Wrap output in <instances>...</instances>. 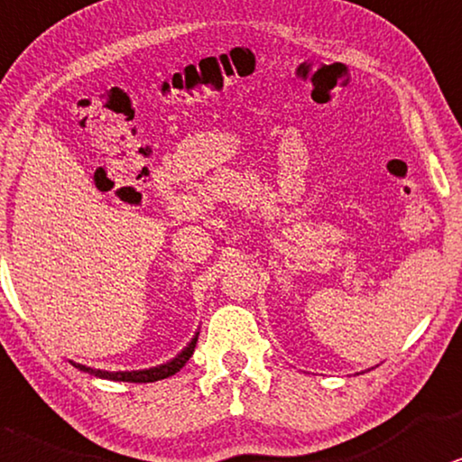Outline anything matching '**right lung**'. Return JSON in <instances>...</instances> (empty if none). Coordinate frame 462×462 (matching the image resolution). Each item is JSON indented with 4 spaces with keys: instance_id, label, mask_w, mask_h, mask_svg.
<instances>
[{
    "instance_id": "1",
    "label": "right lung",
    "mask_w": 462,
    "mask_h": 462,
    "mask_svg": "<svg viewBox=\"0 0 462 462\" xmlns=\"http://www.w3.org/2000/svg\"><path fill=\"white\" fill-rule=\"evenodd\" d=\"M196 341H198V332H196V337L188 343V347L180 349V352L174 356L172 360L163 362V365L151 366V369H143V371H102V369H91V366L79 365V362H72V365L76 366V369L91 373V375H96V377L110 379V382H132V383L160 382V379L171 377V375H174V373H179L180 369H183L185 362L191 358V354H194Z\"/></svg>"
}]
</instances>
